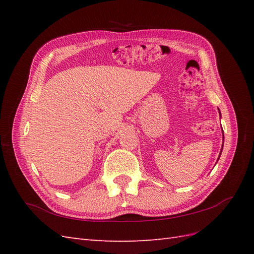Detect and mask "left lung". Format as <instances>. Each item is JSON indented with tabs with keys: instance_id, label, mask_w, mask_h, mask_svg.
Wrapping results in <instances>:
<instances>
[{
	"instance_id": "obj_1",
	"label": "left lung",
	"mask_w": 254,
	"mask_h": 254,
	"mask_svg": "<svg viewBox=\"0 0 254 254\" xmlns=\"http://www.w3.org/2000/svg\"><path fill=\"white\" fill-rule=\"evenodd\" d=\"M222 149H223V148H222ZM219 156H220V155H219Z\"/></svg>"
}]
</instances>
